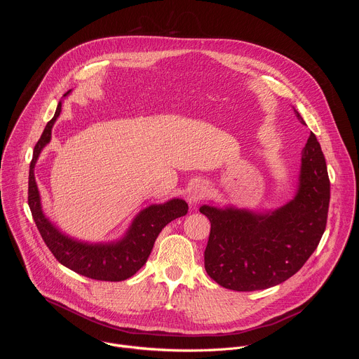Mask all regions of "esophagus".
<instances>
[{"mask_svg": "<svg viewBox=\"0 0 359 359\" xmlns=\"http://www.w3.org/2000/svg\"><path fill=\"white\" fill-rule=\"evenodd\" d=\"M204 191H206V190H204V189L200 187V186L191 187V190L189 191V203H190V204H197V201H200V200L203 198Z\"/></svg>", "mask_w": 359, "mask_h": 359, "instance_id": "obj_1", "label": "esophagus"}]
</instances>
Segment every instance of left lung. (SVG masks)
Masks as SVG:
<instances>
[{
	"instance_id": "left-lung-1",
	"label": "left lung",
	"mask_w": 359,
	"mask_h": 359,
	"mask_svg": "<svg viewBox=\"0 0 359 359\" xmlns=\"http://www.w3.org/2000/svg\"><path fill=\"white\" fill-rule=\"evenodd\" d=\"M297 119L305 125L294 109ZM330 177L314 133L302 149L298 191L281 209L255 215L233 208L201 206L212 223L204 250L210 278L234 291H255L292 277L310 259L325 231Z\"/></svg>"
}]
</instances>
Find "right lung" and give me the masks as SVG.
Segmentation results:
<instances>
[{
  "instance_id": "1",
  "label": "right lung",
  "mask_w": 359,
  "mask_h": 359,
  "mask_svg": "<svg viewBox=\"0 0 359 359\" xmlns=\"http://www.w3.org/2000/svg\"><path fill=\"white\" fill-rule=\"evenodd\" d=\"M68 90L65 96L69 93ZM60 102L54 118L50 119L34 147L29 165L28 204L36 229L54 257L69 270L99 281H123L139 271L149 259V254L162 229L187 213L184 200L173 198L165 204H153L142 210L133 220L126 236L114 244H86L75 241L60 233L43 216L39 191L35 183L34 168L42 147L50 140V130L61 114Z\"/></svg>"
}]
</instances>
